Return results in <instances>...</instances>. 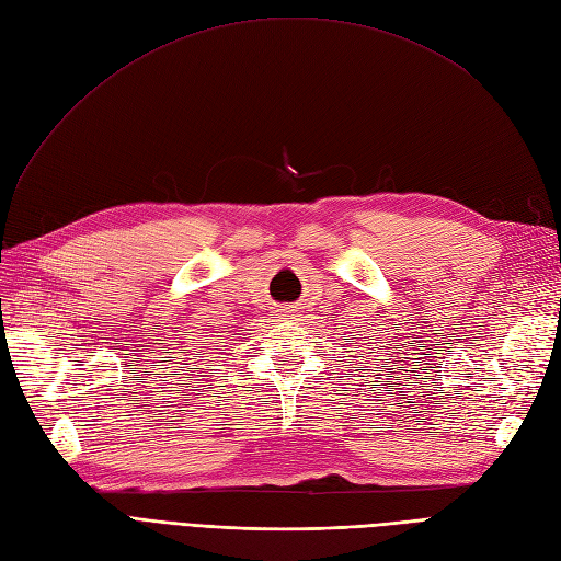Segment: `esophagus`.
<instances>
[{
  "label": "esophagus",
  "instance_id": "1",
  "mask_svg": "<svg viewBox=\"0 0 561 561\" xmlns=\"http://www.w3.org/2000/svg\"><path fill=\"white\" fill-rule=\"evenodd\" d=\"M290 316H295V307H280L276 311V318H290Z\"/></svg>",
  "mask_w": 561,
  "mask_h": 561
}]
</instances>
